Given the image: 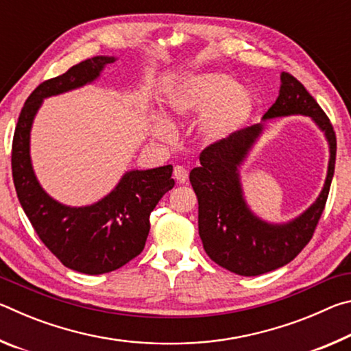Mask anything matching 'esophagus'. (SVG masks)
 Segmentation results:
<instances>
[{
  "label": "esophagus",
  "mask_w": 351,
  "mask_h": 351,
  "mask_svg": "<svg viewBox=\"0 0 351 351\" xmlns=\"http://www.w3.org/2000/svg\"><path fill=\"white\" fill-rule=\"evenodd\" d=\"M173 178L175 180L180 182V184H184L187 182L189 180V171L182 167V165H176V167L173 169Z\"/></svg>",
  "instance_id": "obj_1"
}]
</instances>
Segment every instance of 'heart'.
Returning <instances> with one entry per match:
<instances>
[{"label":"heart","instance_id":"heart-1","mask_svg":"<svg viewBox=\"0 0 351 351\" xmlns=\"http://www.w3.org/2000/svg\"><path fill=\"white\" fill-rule=\"evenodd\" d=\"M169 106L180 117H201V138L218 142L228 138L252 111V99L226 74H199L187 79L169 94ZM154 133L170 138L171 127L164 117L154 119Z\"/></svg>","mask_w":351,"mask_h":351}]
</instances>
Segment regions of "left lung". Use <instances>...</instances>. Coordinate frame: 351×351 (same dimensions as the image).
I'll return each instance as SVG.
<instances>
[{"instance_id":"obj_1","label":"left lung","mask_w":351,"mask_h":351,"mask_svg":"<svg viewBox=\"0 0 351 351\" xmlns=\"http://www.w3.org/2000/svg\"><path fill=\"white\" fill-rule=\"evenodd\" d=\"M289 114L313 117L330 142L328 175L322 193L294 221L282 226L261 221L243 199L237 167L260 134L261 123L207 145L199 153L201 165L190 171V184L198 198V228L204 251L217 265L239 276H260L288 265L310 243L325 209L335 175L336 133L316 99L294 75L283 73L280 94L263 119Z\"/></svg>"}]
</instances>
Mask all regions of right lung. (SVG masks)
<instances>
[{
  "label": "right lung",
  "mask_w": 351,
  "mask_h": 351,
  "mask_svg": "<svg viewBox=\"0 0 351 351\" xmlns=\"http://www.w3.org/2000/svg\"><path fill=\"white\" fill-rule=\"evenodd\" d=\"M114 57H93L66 73L45 80L23 105L12 141V176L23 210L45 246L69 269L97 276L122 268L142 252L150 213L173 189L171 165L133 170L112 192L88 207H66L47 197L34 175L29 134L45 97L74 90L97 79Z\"/></svg>",
  "instance_id": "add662e5"
}]
</instances>
